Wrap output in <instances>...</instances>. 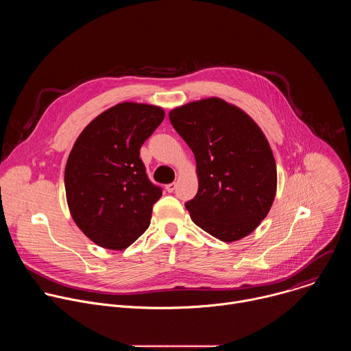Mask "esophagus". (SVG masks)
Instances as JSON below:
<instances>
[{"label":"esophagus","mask_w":351,"mask_h":351,"mask_svg":"<svg viewBox=\"0 0 351 351\" xmlns=\"http://www.w3.org/2000/svg\"><path fill=\"white\" fill-rule=\"evenodd\" d=\"M165 189H167L168 193H172V191L176 189V183H175V182H173V183H169V184L165 186Z\"/></svg>","instance_id":"34e87169"}]
</instances>
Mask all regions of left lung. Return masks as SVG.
Instances as JSON below:
<instances>
[{"label": "left lung", "instance_id": "left-lung-1", "mask_svg": "<svg viewBox=\"0 0 351 351\" xmlns=\"http://www.w3.org/2000/svg\"><path fill=\"white\" fill-rule=\"evenodd\" d=\"M197 164L198 190L184 207L191 221L222 241L252 233L276 194V164L258 125L217 97L169 112Z\"/></svg>", "mask_w": 351, "mask_h": 351}]
</instances>
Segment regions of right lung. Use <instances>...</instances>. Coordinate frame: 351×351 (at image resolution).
<instances>
[{"instance_id":"add662e5","label":"right lung","mask_w":351,"mask_h":351,"mask_svg":"<svg viewBox=\"0 0 351 351\" xmlns=\"http://www.w3.org/2000/svg\"><path fill=\"white\" fill-rule=\"evenodd\" d=\"M162 108L121 103L79 134L65 167L71 215L95 244L123 250L148 228L162 189L149 182L140 147L164 121Z\"/></svg>"}]
</instances>
